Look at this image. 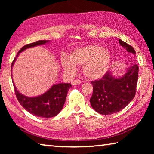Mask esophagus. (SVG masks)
Returning <instances> with one entry per match:
<instances>
[{
  "label": "esophagus",
  "mask_w": 154,
  "mask_h": 154,
  "mask_svg": "<svg viewBox=\"0 0 154 154\" xmlns=\"http://www.w3.org/2000/svg\"><path fill=\"white\" fill-rule=\"evenodd\" d=\"M81 83H82V82H81L79 79H75V80L73 81V82H72V84L73 85H76L80 84Z\"/></svg>",
  "instance_id": "obj_1"
}]
</instances>
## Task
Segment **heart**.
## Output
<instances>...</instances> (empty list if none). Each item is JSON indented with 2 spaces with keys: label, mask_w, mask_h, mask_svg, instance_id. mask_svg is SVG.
<instances>
[{
  "label": "heart",
  "mask_w": 154,
  "mask_h": 154,
  "mask_svg": "<svg viewBox=\"0 0 154 154\" xmlns=\"http://www.w3.org/2000/svg\"><path fill=\"white\" fill-rule=\"evenodd\" d=\"M111 60L107 49L98 45H89L74 49L69 55V59L61 60V64L64 71L71 74L76 71L75 66H83L85 76L90 80H96L108 71Z\"/></svg>",
  "instance_id": "b5f03b06"
}]
</instances>
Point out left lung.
Wrapping results in <instances>:
<instances>
[{
    "instance_id": "8db88e82",
    "label": "left lung",
    "mask_w": 154,
    "mask_h": 154,
    "mask_svg": "<svg viewBox=\"0 0 154 154\" xmlns=\"http://www.w3.org/2000/svg\"><path fill=\"white\" fill-rule=\"evenodd\" d=\"M119 43L131 54L136 55L134 48L119 39ZM139 73L137 64L129 67L121 77H116L107 72L102 79L93 81V94L90 102L98 113L111 115L124 109L134 98Z\"/></svg>"
}]
</instances>
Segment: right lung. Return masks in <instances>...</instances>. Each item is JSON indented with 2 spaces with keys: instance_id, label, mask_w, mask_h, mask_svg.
Listing matches in <instances>:
<instances>
[{
  "instance_id": "1",
  "label": "right lung",
  "mask_w": 154,
  "mask_h": 154,
  "mask_svg": "<svg viewBox=\"0 0 154 154\" xmlns=\"http://www.w3.org/2000/svg\"><path fill=\"white\" fill-rule=\"evenodd\" d=\"M49 42V41H38L24 45L18 51L16 57L13 61L11 64V69L15 63V60L21 52L28 48L45 45ZM14 86L18 101L26 110L33 116L39 117V118H49L57 116L63 108L68 91L72 85L71 83L54 84L47 92L40 96H35V97H28V96L22 94L17 90L14 83Z\"/></svg>"
}]
</instances>
